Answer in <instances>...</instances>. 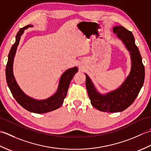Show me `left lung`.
Instances as JSON below:
<instances>
[{"label":"left lung","instance_id":"1","mask_svg":"<svg viewBox=\"0 0 151 151\" xmlns=\"http://www.w3.org/2000/svg\"><path fill=\"white\" fill-rule=\"evenodd\" d=\"M113 31L130 52L132 66L129 75L119 88L106 94H101L85 73L86 88L92 106L101 111L109 113L122 111L132 105L143 87L145 80L142 58L135 44L132 33L120 25L113 27Z\"/></svg>","mask_w":151,"mask_h":151}]
</instances>
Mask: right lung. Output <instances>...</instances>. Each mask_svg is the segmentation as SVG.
Returning <instances> with one entry per match:
<instances>
[{
	"instance_id": "add662e5",
	"label": "right lung",
	"mask_w": 151,
	"mask_h": 151,
	"mask_svg": "<svg viewBox=\"0 0 151 151\" xmlns=\"http://www.w3.org/2000/svg\"><path fill=\"white\" fill-rule=\"evenodd\" d=\"M32 24H29L19 29L15 36V42L11 47L8 55V63L6 68V78L7 84L14 98L18 104L23 108L30 112L35 113H45L54 111L63 105L64 99L66 98L68 89L70 81L76 73L78 72V68L76 66L66 70L62 76L58 83L57 90L53 95L44 100H36L27 95L21 90L15 79L13 72V64L14 57L16 53L17 46L24 30L29 27H32Z\"/></svg>"
}]
</instances>
